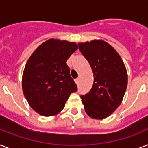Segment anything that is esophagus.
I'll return each mask as SVG.
<instances>
[{"instance_id":"obj_1","label":"esophagus","mask_w":148,"mask_h":148,"mask_svg":"<svg viewBox=\"0 0 148 148\" xmlns=\"http://www.w3.org/2000/svg\"><path fill=\"white\" fill-rule=\"evenodd\" d=\"M74 81H75V83H76L77 84H79V81H80V79H79V78L75 79V80H74Z\"/></svg>"}]
</instances>
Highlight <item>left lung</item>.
<instances>
[{
  "instance_id": "obj_1",
  "label": "left lung",
  "mask_w": 148,
  "mask_h": 148,
  "mask_svg": "<svg viewBox=\"0 0 148 148\" xmlns=\"http://www.w3.org/2000/svg\"><path fill=\"white\" fill-rule=\"evenodd\" d=\"M78 47L95 77L89 93L81 96L82 103L89 117L103 119L121 103L127 86L126 67L116 50L104 40L78 43Z\"/></svg>"
}]
</instances>
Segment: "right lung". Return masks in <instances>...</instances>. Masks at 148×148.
Returning <instances> with one entry per match:
<instances>
[{
	"instance_id": "right-lung-1",
	"label": "right lung",
	"mask_w": 148,
	"mask_h": 148,
	"mask_svg": "<svg viewBox=\"0 0 148 148\" xmlns=\"http://www.w3.org/2000/svg\"><path fill=\"white\" fill-rule=\"evenodd\" d=\"M77 48L76 43L51 38L29 58L23 72L22 89L29 105L39 114H58L70 95L77 90L66 63Z\"/></svg>"
}]
</instances>
